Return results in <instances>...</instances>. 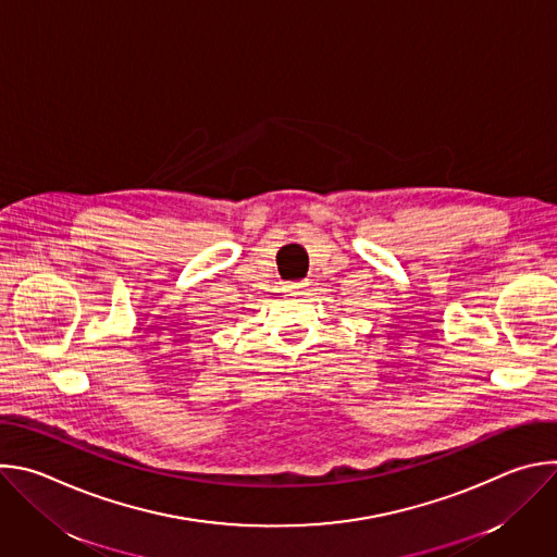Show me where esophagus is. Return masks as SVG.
Here are the masks:
<instances>
[{"mask_svg": "<svg viewBox=\"0 0 557 557\" xmlns=\"http://www.w3.org/2000/svg\"><path fill=\"white\" fill-rule=\"evenodd\" d=\"M308 280H301V282H290L288 284V290H295V293H306L308 290Z\"/></svg>", "mask_w": 557, "mask_h": 557, "instance_id": "obj_1", "label": "esophagus"}]
</instances>
